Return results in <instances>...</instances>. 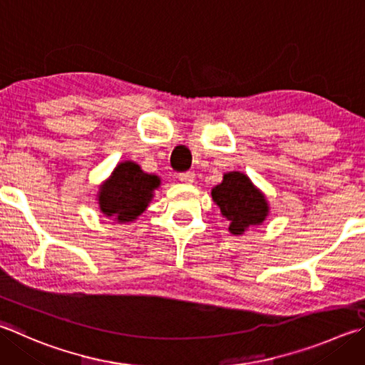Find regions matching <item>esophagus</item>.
<instances>
[{"label":"esophagus","mask_w":365,"mask_h":365,"mask_svg":"<svg viewBox=\"0 0 365 365\" xmlns=\"http://www.w3.org/2000/svg\"><path fill=\"white\" fill-rule=\"evenodd\" d=\"M178 180H180L182 183H193L195 174L193 172H182V174H178Z\"/></svg>","instance_id":"esophagus-1"}]
</instances>
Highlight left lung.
<instances>
[{"instance_id": "1", "label": "left lung", "mask_w": 365, "mask_h": 365, "mask_svg": "<svg viewBox=\"0 0 365 365\" xmlns=\"http://www.w3.org/2000/svg\"><path fill=\"white\" fill-rule=\"evenodd\" d=\"M212 200L230 222V233L242 235L250 227L263 223L269 207L267 197L242 172H228L223 182L212 188Z\"/></svg>"}]
</instances>
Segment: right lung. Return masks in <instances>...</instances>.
Returning a JSON list of instances; mask_svg holds the SVG:
<instances>
[{
	"label": "right lung",
	"instance_id": "add662e5",
	"mask_svg": "<svg viewBox=\"0 0 365 365\" xmlns=\"http://www.w3.org/2000/svg\"><path fill=\"white\" fill-rule=\"evenodd\" d=\"M158 175L143 172L134 161L119 163L98 190V207L105 217H113L118 223L134 222L153 200V191L160 187Z\"/></svg>",
	"mask_w": 365,
	"mask_h": 365
}]
</instances>
